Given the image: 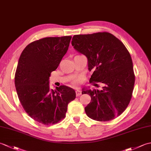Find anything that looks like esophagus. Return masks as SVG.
Instances as JSON below:
<instances>
[{
    "label": "esophagus",
    "mask_w": 151,
    "mask_h": 151,
    "mask_svg": "<svg viewBox=\"0 0 151 151\" xmlns=\"http://www.w3.org/2000/svg\"><path fill=\"white\" fill-rule=\"evenodd\" d=\"M82 95V91H80V90H76V95L77 96V97H78V96L81 95Z\"/></svg>",
    "instance_id": "esophagus-1"
}]
</instances>
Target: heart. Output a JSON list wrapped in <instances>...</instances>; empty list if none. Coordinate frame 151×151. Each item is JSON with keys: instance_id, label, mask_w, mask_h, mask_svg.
Wrapping results in <instances>:
<instances>
[{"instance_id": "heart-1", "label": "heart", "mask_w": 151, "mask_h": 151, "mask_svg": "<svg viewBox=\"0 0 151 151\" xmlns=\"http://www.w3.org/2000/svg\"><path fill=\"white\" fill-rule=\"evenodd\" d=\"M78 84V81H74V82H73V84L74 86L77 85Z\"/></svg>"}]
</instances>
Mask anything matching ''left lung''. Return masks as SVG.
<instances>
[{
  "instance_id": "1",
  "label": "left lung",
  "mask_w": 151,
  "mask_h": 151,
  "mask_svg": "<svg viewBox=\"0 0 151 151\" xmlns=\"http://www.w3.org/2000/svg\"><path fill=\"white\" fill-rule=\"evenodd\" d=\"M71 44L87 57L89 70L93 71L89 82L104 85L101 91L83 89L82 93L91 99L85 108L86 114L98 121L119 116L130 103L135 82L129 50L118 38L106 32L75 35Z\"/></svg>"
}]
</instances>
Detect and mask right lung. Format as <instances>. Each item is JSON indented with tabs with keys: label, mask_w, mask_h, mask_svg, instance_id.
<instances>
[{
	"label": "right lung",
	"mask_w": 151,
	"mask_h": 151,
	"mask_svg": "<svg viewBox=\"0 0 151 151\" xmlns=\"http://www.w3.org/2000/svg\"><path fill=\"white\" fill-rule=\"evenodd\" d=\"M71 36L34 41L22 50L15 74V86L22 108L34 120L45 125L63 119L67 106L76 98L65 86L50 89L49 76L66 54Z\"/></svg>",
	"instance_id": "add662e5"
}]
</instances>
